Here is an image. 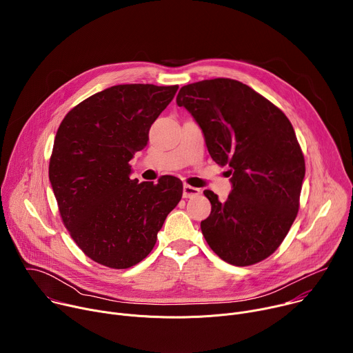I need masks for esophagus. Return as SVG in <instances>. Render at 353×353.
<instances>
[{
    "instance_id": "obj_1",
    "label": "esophagus",
    "mask_w": 353,
    "mask_h": 353,
    "mask_svg": "<svg viewBox=\"0 0 353 353\" xmlns=\"http://www.w3.org/2000/svg\"><path fill=\"white\" fill-rule=\"evenodd\" d=\"M201 194V190L199 188H195L190 184H184L183 185V196L184 198H194V196H198Z\"/></svg>"
}]
</instances>
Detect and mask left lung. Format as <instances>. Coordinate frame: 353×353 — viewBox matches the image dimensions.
Listing matches in <instances>:
<instances>
[{"instance_id": "left-lung-1", "label": "left lung", "mask_w": 353, "mask_h": 353, "mask_svg": "<svg viewBox=\"0 0 353 353\" xmlns=\"http://www.w3.org/2000/svg\"><path fill=\"white\" fill-rule=\"evenodd\" d=\"M204 132L208 152L229 166L233 190L212 205L201 230L223 261L257 264L281 245L297 216L306 165L289 119L268 99L229 78L185 85L177 94Z\"/></svg>"}]
</instances>
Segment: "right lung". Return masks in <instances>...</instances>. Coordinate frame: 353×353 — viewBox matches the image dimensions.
<instances>
[{
	"instance_id": "obj_1",
	"label": "right lung",
	"mask_w": 353,
	"mask_h": 353,
	"mask_svg": "<svg viewBox=\"0 0 353 353\" xmlns=\"http://www.w3.org/2000/svg\"><path fill=\"white\" fill-rule=\"evenodd\" d=\"M179 85H116L71 109L61 121L48 165L64 226L85 256L125 270L152 251L183 183L130 179V161L148 143L150 125Z\"/></svg>"
}]
</instances>
